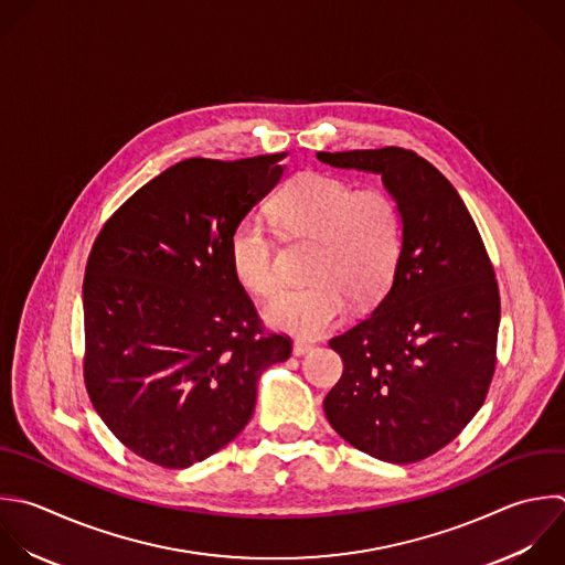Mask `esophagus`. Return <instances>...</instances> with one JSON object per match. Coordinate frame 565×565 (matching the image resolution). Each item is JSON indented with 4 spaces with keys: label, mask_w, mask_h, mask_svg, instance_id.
Instances as JSON below:
<instances>
[{
    "label": "esophagus",
    "mask_w": 565,
    "mask_h": 565,
    "mask_svg": "<svg viewBox=\"0 0 565 565\" xmlns=\"http://www.w3.org/2000/svg\"><path fill=\"white\" fill-rule=\"evenodd\" d=\"M313 349V344L309 342V340H296L294 342V355H305V353H309Z\"/></svg>",
    "instance_id": "esophagus-1"
}]
</instances>
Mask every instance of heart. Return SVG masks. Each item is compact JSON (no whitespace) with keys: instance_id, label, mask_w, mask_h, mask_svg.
Listing matches in <instances>:
<instances>
[{"instance_id":"heart-1","label":"heart","mask_w":565,"mask_h":565,"mask_svg":"<svg viewBox=\"0 0 565 565\" xmlns=\"http://www.w3.org/2000/svg\"><path fill=\"white\" fill-rule=\"evenodd\" d=\"M269 216L287 236L316 238L309 278L280 291L267 307L276 329L320 335L347 313V298L366 302L388 285L402 247L397 203L382 190H353L344 179L305 172L271 203ZM230 260L238 280L256 296L280 285L276 245L260 214L243 216L230 234Z\"/></svg>"}]
</instances>
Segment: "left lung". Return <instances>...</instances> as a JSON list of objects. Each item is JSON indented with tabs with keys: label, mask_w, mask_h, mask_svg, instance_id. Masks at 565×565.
Returning a JSON list of instances; mask_svg holds the SVG:
<instances>
[{
	"label": "left lung",
	"mask_w": 565,
	"mask_h": 565,
	"mask_svg": "<svg viewBox=\"0 0 565 565\" xmlns=\"http://www.w3.org/2000/svg\"><path fill=\"white\" fill-rule=\"evenodd\" d=\"M318 159L380 174L402 216L388 291L329 340L344 371L324 415L358 450L413 463L452 441L486 399L501 313L494 269L457 190L426 159L404 148Z\"/></svg>",
	"instance_id": "left-lung-1"
}]
</instances>
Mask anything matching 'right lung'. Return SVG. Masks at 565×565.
<instances>
[{
	"label": "right lung",
	"mask_w": 565,
	"mask_h": 565,
	"mask_svg": "<svg viewBox=\"0 0 565 565\" xmlns=\"http://www.w3.org/2000/svg\"><path fill=\"white\" fill-rule=\"evenodd\" d=\"M287 154L188 159L135 192L86 265L84 377L113 435L188 468L252 419L260 373L291 355L265 333L230 260V234L280 181Z\"/></svg>",
	"instance_id": "obj_1"
}]
</instances>
